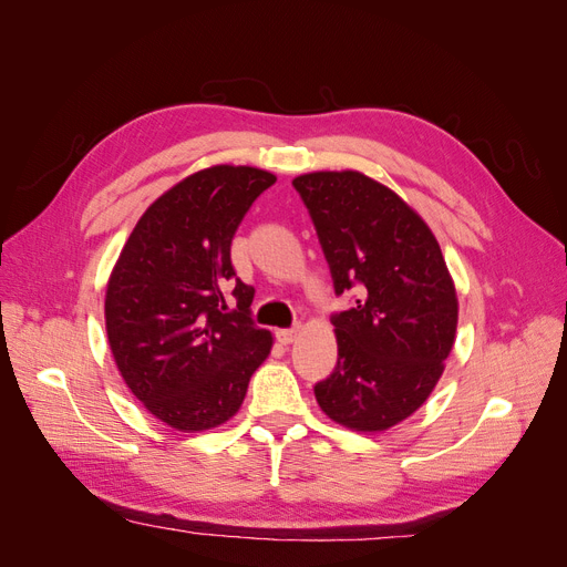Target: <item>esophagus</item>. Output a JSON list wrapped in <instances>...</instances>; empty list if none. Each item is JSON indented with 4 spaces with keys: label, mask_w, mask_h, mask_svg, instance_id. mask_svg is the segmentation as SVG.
<instances>
[{
    "label": "esophagus",
    "mask_w": 567,
    "mask_h": 567,
    "mask_svg": "<svg viewBox=\"0 0 567 567\" xmlns=\"http://www.w3.org/2000/svg\"><path fill=\"white\" fill-rule=\"evenodd\" d=\"M298 333H300V326H296V329H279L277 340L281 342V346H290V342L298 338Z\"/></svg>",
    "instance_id": "34e87169"
}]
</instances>
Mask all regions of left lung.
<instances>
[{"instance_id": "left-lung-1", "label": "left lung", "mask_w": 567, "mask_h": 567, "mask_svg": "<svg viewBox=\"0 0 567 567\" xmlns=\"http://www.w3.org/2000/svg\"><path fill=\"white\" fill-rule=\"evenodd\" d=\"M312 215L336 293L359 288L338 312V364L315 385L331 421L381 433L431 398L456 340L458 298L435 234L385 184L357 169L293 179Z\"/></svg>"}]
</instances>
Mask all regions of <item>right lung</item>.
Masks as SVG:
<instances>
[{
  "label": "right lung",
  "mask_w": 567,
  "mask_h": 567,
  "mask_svg": "<svg viewBox=\"0 0 567 567\" xmlns=\"http://www.w3.org/2000/svg\"><path fill=\"white\" fill-rule=\"evenodd\" d=\"M277 175L213 165L153 200L120 250L106 286L115 367L148 414L203 433L241 409L250 375L271 352V331L248 317L255 290L236 279L238 312L221 284L234 277L231 238Z\"/></svg>",
  "instance_id": "right-lung-1"
}]
</instances>
